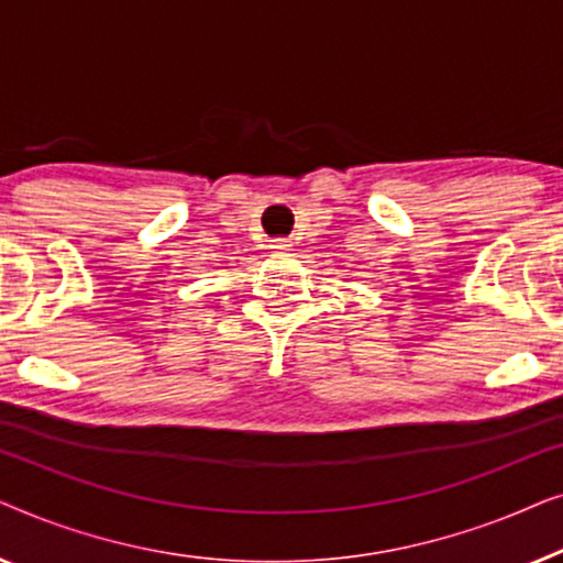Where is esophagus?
I'll return each mask as SVG.
<instances>
[{"instance_id": "obj_1", "label": "esophagus", "mask_w": 563, "mask_h": 563, "mask_svg": "<svg viewBox=\"0 0 563 563\" xmlns=\"http://www.w3.org/2000/svg\"><path fill=\"white\" fill-rule=\"evenodd\" d=\"M272 249L274 251H289L291 241H289V238H276V241H272Z\"/></svg>"}]
</instances>
